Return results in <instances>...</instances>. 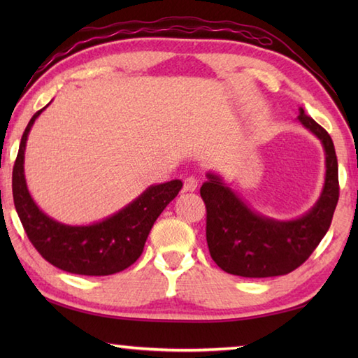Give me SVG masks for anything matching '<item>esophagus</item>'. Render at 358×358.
I'll return each instance as SVG.
<instances>
[{
    "label": "esophagus",
    "mask_w": 358,
    "mask_h": 358,
    "mask_svg": "<svg viewBox=\"0 0 358 358\" xmlns=\"http://www.w3.org/2000/svg\"><path fill=\"white\" fill-rule=\"evenodd\" d=\"M196 186H199V180H196L195 177H187L185 180L183 189H185V192H194L195 189H196Z\"/></svg>",
    "instance_id": "obj_1"
}]
</instances>
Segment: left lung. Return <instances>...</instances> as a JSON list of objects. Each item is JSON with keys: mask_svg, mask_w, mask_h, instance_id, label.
<instances>
[{"mask_svg": "<svg viewBox=\"0 0 358 358\" xmlns=\"http://www.w3.org/2000/svg\"><path fill=\"white\" fill-rule=\"evenodd\" d=\"M299 121L322 141L326 177L320 199L300 218L278 222L250 209L214 173L200 194L206 204V240L212 260L232 275H285L305 263L328 232L338 201V163L331 135L300 109Z\"/></svg>", "mask_w": 358, "mask_h": 358, "instance_id": "obj_1", "label": "left lung"}]
</instances>
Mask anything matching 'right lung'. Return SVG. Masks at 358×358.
<instances>
[{"mask_svg": "<svg viewBox=\"0 0 358 358\" xmlns=\"http://www.w3.org/2000/svg\"><path fill=\"white\" fill-rule=\"evenodd\" d=\"M45 108L30 118L13 164L12 192L21 224L40 255L58 269L78 275H112L124 271L138 260L155 220L178 195L183 183L172 180L150 186L117 214L94 224L69 226L55 222L36 206L24 178L27 135Z\"/></svg>", "mask_w": 358, "mask_h": 358, "instance_id": "obj_1", "label": "right lung"}]
</instances>
